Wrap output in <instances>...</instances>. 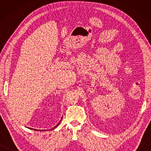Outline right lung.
Instances as JSON below:
<instances>
[{"label": "right lung", "instance_id": "add662e5", "mask_svg": "<svg viewBox=\"0 0 151 151\" xmlns=\"http://www.w3.org/2000/svg\"><path fill=\"white\" fill-rule=\"evenodd\" d=\"M60 123V122H59V123ZM59 123H58V124H57V125H56V127H54V128H53V129H54V128H56V127H57V126H58V124H59ZM34 130H35V129H34Z\"/></svg>", "mask_w": 151, "mask_h": 151}]
</instances>
